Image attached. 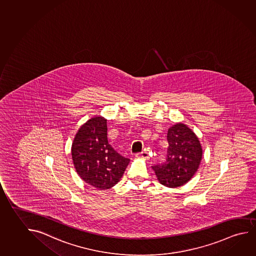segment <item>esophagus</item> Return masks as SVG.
I'll use <instances>...</instances> for the list:
<instances>
[{
  "instance_id": "34e87169",
  "label": "esophagus",
  "mask_w": 256,
  "mask_h": 256,
  "mask_svg": "<svg viewBox=\"0 0 256 256\" xmlns=\"http://www.w3.org/2000/svg\"><path fill=\"white\" fill-rule=\"evenodd\" d=\"M136 156H137V158H144V160H148V158H150V156H148V152H140V153H137Z\"/></svg>"
}]
</instances>
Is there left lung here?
<instances>
[{
    "label": "left lung",
    "mask_w": 256,
    "mask_h": 256,
    "mask_svg": "<svg viewBox=\"0 0 256 256\" xmlns=\"http://www.w3.org/2000/svg\"><path fill=\"white\" fill-rule=\"evenodd\" d=\"M168 142L165 162L152 166V168L161 184L170 188L182 186L199 168L202 148L194 132L182 122L169 128Z\"/></svg>",
    "instance_id": "1"
}]
</instances>
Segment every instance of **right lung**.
Segmentation results:
<instances>
[{"instance_id": "add662e5", "label": "right lung", "mask_w": 256, "mask_h": 256, "mask_svg": "<svg viewBox=\"0 0 256 256\" xmlns=\"http://www.w3.org/2000/svg\"><path fill=\"white\" fill-rule=\"evenodd\" d=\"M72 156L80 178L98 190L116 186L130 162L109 144L106 119L102 116L90 118L80 126L72 145Z\"/></svg>"}]
</instances>
